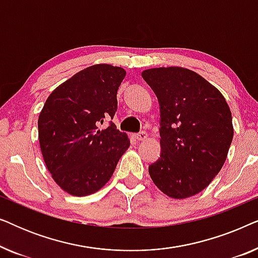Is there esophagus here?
I'll return each instance as SVG.
<instances>
[{
	"mask_svg": "<svg viewBox=\"0 0 258 258\" xmlns=\"http://www.w3.org/2000/svg\"><path fill=\"white\" fill-rule=\"evenodd\" d=\"M134 137H135L136 141H144L148 137V134L146 132H141L139 134H136Z\"/></svg>",
	"mask_w": 258,
	"mask_h": 258,
	"instance_id": "34e87169",
	"label": "esophagus"
}]
</instances>
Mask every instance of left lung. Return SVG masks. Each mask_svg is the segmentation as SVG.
<instances>
[{
    "label": "left lung",
    "mask_w": 258,
    "mask_h": 258,
    "mask_svg": "<svg viewBox=\"0 0 258 258\" xmlns=\"http://www.w3.org/2000/svg\"><path fill=\"white\" fill-rule=\"evenodd\" d=\"M161 108V156L150 177L165 195L191 197L223 167L234 137L230 108L221 91L192 70L161 67L142 72Z\"/></svg>",
    "instance_id": "left-lung-1"
}]
</instances>
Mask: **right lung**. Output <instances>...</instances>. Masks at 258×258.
<instances>
[{
    "label": "right lung",
    "mask_w": 258,
    "mask_h": 258,
    "mask_svg": "<svg viewBox=\"0 0 258 258\" xmlns=\"http://www.w3.org/2000/svg\"><path fill=\"white\" fill-rule=\"evenodd\" d=\"M125 70L95 64L81 70L56 88L38 116L42 156L54 181L73 196L96 192L111 178L130 146L125 133L107 116L117 110V90Z\"/></svg>",
    "instance_id": "add662e5"
}]
</instances>
